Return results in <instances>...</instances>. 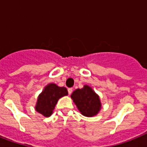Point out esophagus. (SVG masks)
<instances>
[{
  "instance_id": "esophagus-1",
  "label": "esophagus",
  "mask_w": 147,
  "mask_h": 147,
  "mask_svg": "<svg viewBox=\"0 0 147 147\" xmlns=\"http://www.w3.org/2000/svg\"><path fill=\"white\" fill-rule=\"evenodd\" d=\"M72 91H73V89H72L71 88H68V92H69V94H71V92H72Z\"/></svg>"
}]
</instances>
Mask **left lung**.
<instances>
[{
	"mask_svg": "<svg viewBox=\"0 0 147 147\" xmlns=\"http://www.w3.org/2000/svg\"><path fill=\"white\" fill-rule=\"evenodd\" d=\"M71 98L78 110L83 116L92 117L99 113L101 109L100 97L89 85L75 90Z\"/></svg>",
	"mask_w": 147,
	"mask_h": 147,
	"instance_id": "obj_1",
	"label": "left lung"
}]
</instances>
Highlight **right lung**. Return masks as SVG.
<instances>
[{
    "label": "right lung",
    "instance_id": "1",
    "mask_svg": "<svg viewBox=\"0 0 147 147\" xmlns=\"http://www.w3.org/2000/svg\"><path fill=\"white\" fill-rule=\"evenodd\" d=\"M65 95H68L66 88L59 87L55 83H49L39 94L35 110L46 117H50L59 99Z\"/></svg>",
    "mask_w": 147,
    "mask_h": 147
}]
</instances>
